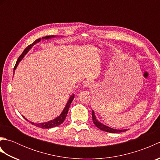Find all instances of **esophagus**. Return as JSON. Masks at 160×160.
I'll return each instance as SVG.
<instances>
[{
    "instance_id": "1",
    "label": "esophagus",
    "mask_w": 160,
    "mask_h": 160,
    "mask_svg": "<svg viewBox=\"0 0 160 160\" xmlns=\"http://www.w3.org/2000/svg\"><path fill=\"white\" fill-rule=\"evenodd\" d=\"M90 82L89 81H87V80H84V82H82V85L84 87H89L90 86Z\"/></svg>"
}]
</instances>
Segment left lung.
Segmentation results:
<instances>
[{
	"label": "left lung",
	"mask_w": 160,
	"mask_h": 160,
	"mask_svg": "<svg viewBox=\"0 0 160 160\" xmlns=\"http://www.w3.org/2000/svg\"><path fill=\"white\" fill-rule=\"evenodd\" d=\"M91 111H92V119H93V123L98 128L100 129V130L106 131V132H113V133L124 132L126 131H127V129H115V128H113L109 127H108V126L102 124V122H100L97 119L96 115V114H95L94 111L93 110H91Z\"/></svg>",
	"instance_id": "left-lung-1"
}]
</instances>
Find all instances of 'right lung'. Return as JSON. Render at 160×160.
<instances>
[{"label":"right lung","mask_w":160,"mask_h":160,"mask_svg":"<svg viewBox=\"0 0 160 160\" xmlns=\"http://www.w3.org/2000/svg\"><path fill=\"white\" fill-rule=\"evenodd\" d=\"M57 37H59V36H47L42 37V38H38V39L36 40L34 42H33L32 44H31V45H29L28 47H26V48L25 49V50L23 51V52L22 53L21 55L19 56L18 60H17V62L16 63V65L14 67V69H13V70H16V67H18L19 62L22 60V58H23L24 57H25V56L26 55V54L29 52V51L31 49L32 47L36 45V44L40 42V40H49V39H52V38H57ZM13 73H14V71H13ZM74 96H75L74 94L71 95V96L69 97V100H68L67 102V104L65 105V107H64V109L62 111V113H61L58 115V116L56 117V118H54L53 120H50V121L46 122H42V123H34V122H30L29 120H28V119H27L25 117L23 116V118H25L26 120L29 121L31 124L35 125V126H36V127H40V128H51L56 127H57V126H58V125L62 124V122H64V120H65V118L67 117V115L68 113V111H69V108L70 107V104H71V102H72V101H73V98H74Z\"/></svg>","instance_id":"add662e5"}]
</instances>
